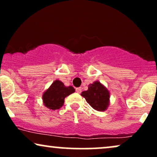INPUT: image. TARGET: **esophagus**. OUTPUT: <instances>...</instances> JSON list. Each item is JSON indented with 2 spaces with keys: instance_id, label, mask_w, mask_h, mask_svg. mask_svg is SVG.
Listing matches in <instances>:
<instances>
[{
  "instance_id": "34e87169",
  "label": "esophagus",
  "mask_w": 157,
  "mask_h": 157,
  "mask_svg": "<svg viewBox=\"0 0 157 157\" xmlns=\"http://www.w3.org/2000/svg\"><path fill=\"white\" fill-rule=\"evenodd\" d=\"M76 92L78 93V94H80L81 92H82V89L81 88H77L76 89Z\"/></svg>"
}]
</instances>
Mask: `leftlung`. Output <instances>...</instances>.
Wrapping results in <instances>:
<instances>
[{
    "label": "left lung",
    "instance_id": "obj_1",
    "mask_svg": "<svg viewBox=\"0 0 157 157\" xmlns=\"http://www.w3.org/2000/svg\"><path fill=\"white\" fill-rule=\"evenodd\" d=\"M81 96L94 109L104 111L110 105V92L107 88L99 81H94L89 85V89L82 91Z\"/></svg>",
    "mask_w": 157,
    "mask_h": 157
}]
</instances>
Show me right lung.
I'll list each match as a JSON object with an SVG mask.
<instances>
[{"instance_id": "add662e5", "label": "right lung", "mask_w": 157, "mask_h": 157, "mask_svg": "<svg viewBox=\"0 0 157 157\" xmlns=\"http://www.w3.org/2000/svg\"><path fill=\"white\" fill-rule=\"evenodd\" d=\"M75 91L71 86H66L60 80H56L43 94L44 105L51 110L60 109L63 105L65 98Z\"/></svg>"}]
</instances>
